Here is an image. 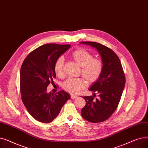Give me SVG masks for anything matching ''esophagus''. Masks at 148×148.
Here are the masks:
<instances>
[{
	"instance_id": "1",
	"label": "esophagus",
	"mask_w": 148,
	"mask_h": 148,
	"mask_svg": "<svg viewBox=\"0 0 148 148\" xmlns=\"http://www.w3.org/2000/svg\"><path fill=\"white\" fill-rule=\"evenodd\" d=\"M71 99H75V98H77V96L71 95Z\"/></svg>"
}]
</instances>
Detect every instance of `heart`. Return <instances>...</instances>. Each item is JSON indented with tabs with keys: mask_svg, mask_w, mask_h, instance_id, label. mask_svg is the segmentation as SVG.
I'll return each instance as SVG.
<instances>
[{
	"mask_svg": "<svg viewBox=\"0 0 148 148\" xmlns=\"http://www.w3.org/2000/svg\"><path fill=\"white\" fill-rule=\"evenodd\" d=\"M71 57L81 66L80 73L88 83H94L99 79L103 69V64L101 60L94 58L92 53L84 49L75 50L72 53ZM64 65L63 56L59 57L54 62V71L59 77L64 75ZM85 86L86 82L82 78L68 79L62 84L64 89L72 94H77Z\"/></svg>",
	"mask_w": 148,
	"mask_h": 148,
	"instance_id": "obj_1",
	"label": "heart"
}]
</instances>
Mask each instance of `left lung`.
<instances>
[{
	"instance_id": "1",
	"label": "left lung",
	"mask_w": 148,
	"mask_h": 148,
	"mask_svg": "<svg viewBox=\"0 0 148 148\" xmlns=\"http://www.w3.org/2000/svg\"><path fill=\"white\" fill-rule=\"evenodd\" d=\"M80 43L95 48L103 64L101 75L89 89L96 92L94 95L99 94V98L95 99L92 96L83 97L86 105L82 108V116L90 122H104L110 117L118 106L125 87V75L119 58L112 49L95 42Z\"/></svg>"
}]
</instances>
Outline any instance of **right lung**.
<instances>
[{
	"mask_svg": "<svg viewBox=\"0 0 148 148\" xmlns=\"http://www.w3.org/2000/svg\"><path fill=\"white\" fill-rule=\"evenodd\" d=\"M70 44H47L30 52L20 69V89L22 101L29 114L43 123L53 121L59 114L70 95L64 90L56 94L47 92L56 77L54 64Z\"/></svg>",
	"mask_w": 148,
	"mask_h": 148,
	"instance_id": "1",
	"label": "right lung"
}]
</instances>
